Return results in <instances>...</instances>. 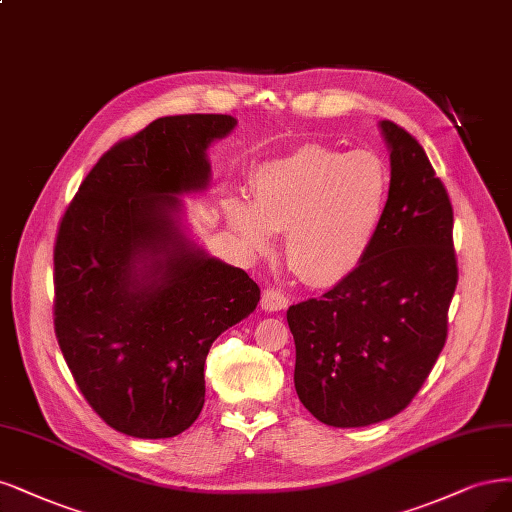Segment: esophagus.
<instances>
[{
    "instance_id": "1",
    "label": "esophagus",
    "mask_w": 512,
    "mask_h": 512,
    "mask_svg": "<svg viewBox=\"0 0 512 512\" xmlns=\"http://www.w3.org/2000/svg\"><path fill=\"white\" fill-rule=\"evenodd\" d=\"M262 309L264 311H281L288 307V296L277 290V288H267L262 292Z\"/></svg>"
}]
</instances>
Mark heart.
I'll return each mask as SVG.
<instances>
[{"label": "heart", "mask_w": 512, "mask_h": 512, "mask_svg": "<svg viewBox=\"0 0 512 512\" xmlns=\"http://www.w3.org/2000/svg\"><path fill=\"white\" fill-rule=\"evenodd\" d=\"M254 203H226L228 224L256 256L275 250L286 231V258L307 286L328 288L354 273L383 224L392 171L375 150L298 146L262 165L252 178Z\"/></svg>", "instance_id": "heart-1"}]
</instances>
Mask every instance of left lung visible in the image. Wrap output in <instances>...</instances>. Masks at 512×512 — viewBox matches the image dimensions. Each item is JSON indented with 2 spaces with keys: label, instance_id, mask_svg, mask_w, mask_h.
Returning <instances> with one entry per match:
<instances>
[{
  "label": "left lung",
  "instance_id": "1",
  "mask_svg": "<svg viewBox=\"0 0 512 512\" xmlns=\"http://www.w3.org/2000/svg\"><path fill=\"white\" fill-rule=\"evenodd\" d=\"M392 192L373 248L337 286L288 309L294 387L334 428H360L409 407L447 341L457 286L453 207L417 139L392 120Z\"/></svg>",
  "mask_w": 512,
  "mask_h": 512
}]
</instances>
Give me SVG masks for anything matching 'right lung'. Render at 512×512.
Here are the masks:
<instances>
[{"label": "right lung", "mask_w": 512, "mask_h": 512, "mask_svg": "<svg viewBox=\"0 0 512 512\" xmlns=\"http://www.w3.org/2000/svg\"><path fill=\"white\" fill-rule=\"evenodd\" d=\"M226 114L158 118L120 139L82 180L55 241V334L82 396L135 438L188 430L205 402L209 347L248 317L260 288L192 248L175 195L209 182Z\"/></svg>", "instance_id": "obj_1"}]
</instances>
